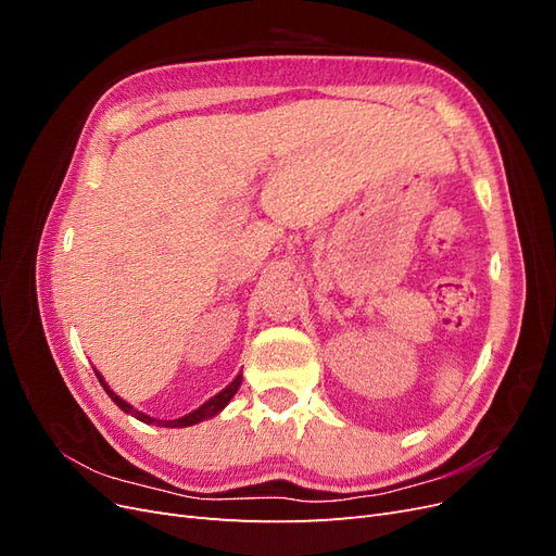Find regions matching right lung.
I'll list each match as a JSON object with an SVG mask.
<instances>
[{"label": "right lung", "mask_w": 556, "mask_h": 556, "mask_svg": "<svg viewBox=\"0 0 556 556\" xmlns=\"http://www.w3.org/2000/svg\"><path fill=\"white\" fill-rule=\"evenodd\" d=\"M97 374V371H94ZM97 378H99V382H102V387L106 390V394L117 403V408H123L125 413H129V415H134L137 419H141V422H146V425H157V427H172V429H180V427H190V425H197V422H204V419H208V417H213V415H217L220 413L227 403L231 401V396L237 394V390L241 387V380H243V376H237V380H233L229 387H225V390L220 392V394H215L213 399H208L204 406L201 408H197V410H192L190 415H185V417H178V419H155V417H148V415H143V413H139V410H134L127 401H123L121 396L117 394H113L111 390H109V384L104 382V378L97 374Z\"/></svg>", "instance_id": "1"}]
</instances>
